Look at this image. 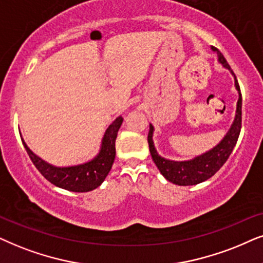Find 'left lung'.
Returning a JSON list of instances; mask_svg holds the SVG:
<instances>
[{
  "label": "left lung",
  "instance_id": "1",
  "mask_svg": "<svg viewBox=\"0 0 263 263\" xmlns=\"http://www.w3.org/2000/svg\"><path fill=\"white\" fill-rule=\"evenodd\" d=\"M211 51L217 54V61L223 68L228 69L231 74L234 76V86L238 91V103L237 110H235L234 120L232 122L231 127L224 135V137L221 139L220 143L211 148L210 151L202 153L200 155L194 156V158L188 159V160H170L164 156L159 155L156 151L154 141H153V135H154V126L149 124V134H148V143L149 151L153 158V161L155 162L156 167L159 168L160 174L164 177L170 181L171 183L178 185H194L199 184L201 182L206 181L212 177L216 172L223 166L227 161V159L233 152V148L237 144L239 134L241 128V93L239 88L237 78H235L233 70L226 61L223 54L218 51L217 48L211 46Z\"/></svg>",
  "mask_w": 263,
  "mask_h": 263
}]
</instances>
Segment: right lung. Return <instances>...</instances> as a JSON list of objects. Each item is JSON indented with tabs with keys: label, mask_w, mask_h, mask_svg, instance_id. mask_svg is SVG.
I'll use <instances>...</instances> for the list:
<instances>
[{
	"label": "right lung",
	"mask_w": 263,
	"mask_h": 263,
	"mask_svg": "<svg viewBox=\"0 0 263 263\" xmlns=\"http://www.w3.org/2000/svg\"><path fill=\"white\" fill-rule=\"evenodd\" d=\"M124 118L118 116L103 135L99 152L91 160L82 162L78 165L70 166H55L47 162L36 155L26 144L24 138L22 137L23 144L29 154V158L34 162L36 168L41 172V175L52 184L57 185L65 191L86 193L98 188L109 171L111 170L112 162L115 159V141L118 137L119 128L121 127Z\"/></svg>",
	"instance_id": "1"
}]
</instances>
